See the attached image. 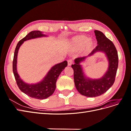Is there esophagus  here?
Instances as JSON below:
<instances>
[{
    "instance_id": "esophagus-1",
    "label": "esophagus",
    "mask_w": 131,
    "mask_h": 131,
    "mask_svg": "<svg viewBox=\"0 0 131 131\" xmlns=\"http://www.w3.org/2000/svg\"><path fill=\"white\" fill-rule=\"evenodd\" d=\"M73 61L72 60V59H69V60L68 61V65L69 66H71V65L73 64Z\"/></svg>"
}]
</instances>
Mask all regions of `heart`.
Segmentation results:
<instances>
[{
    "mask_svg": "<svg viewBox=\"0 0 131 131\" xmlns=\"http://www.w3.org/2000/svg\"><path fill=\"white\" fill-rule=\"evenodd\" d=\"M70 45L74 50H78L82 49L85 52H89L93 48L94 42L86 35H78L72 39Z\"/></svg>",
    "mask_w": 131,
    "mask_h": 131,
    "instance_id": "1",
    "label": "heart"
}]
</instances>
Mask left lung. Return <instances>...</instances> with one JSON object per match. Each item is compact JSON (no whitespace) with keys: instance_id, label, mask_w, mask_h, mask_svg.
Returning a JSON list of instances; mask_svg holds the SVG:
<instances>
[{"instance_id":"obj_1","label":"left lung","mask_w":131,"mask_h":131,"mask_svg":"<svg viewBox=\"0 0 131 131\" xmlns=\"http://www.w3.org/2000/svg\"><path fill=\"white\" fill-rule=\"evenodd\" d=\"M94 33L98 45L89 56L98 51L105 52L109 61V68L106 73L102 78L97 80L86 78L80 63L84 61L87 57L76 58L75 64L72 65L75 87L81 94L88 97L100 96L112 86L115 80L118 63L117 51L113 42L101 31L96 30Z\"/></svg>"}]
</instances>
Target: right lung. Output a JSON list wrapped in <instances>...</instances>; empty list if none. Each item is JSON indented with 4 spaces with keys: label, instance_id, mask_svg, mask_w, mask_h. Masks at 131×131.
<instances>
[{
    "label": "right lung",
    "instance_id": "obj_1",
    "mask_svg": "<svg viewBox=\"0 0 131 131\" xmlns=\"http://www.w3.org/2000/svg\"><path fill=\"white\" fill-rule=\"evenodd\" d=\"M44 36H45V35L42 34L41 31L34 30L30 31L25 38L19 40L16 47L13 63L14 75L19 90L27 96L31 98L38 99V100L46 99L53 93L56 87V83L58 77L63 70H64L68 65L67 61H64V62L54 66L50 69L43 80L37 84L29 85L25 83L21 80L17 72L16 69L17 56L19 47L25 41Z\"/></svg>",
    "mask_w": 131,
    "mask_h": 131
}]
</instances>
